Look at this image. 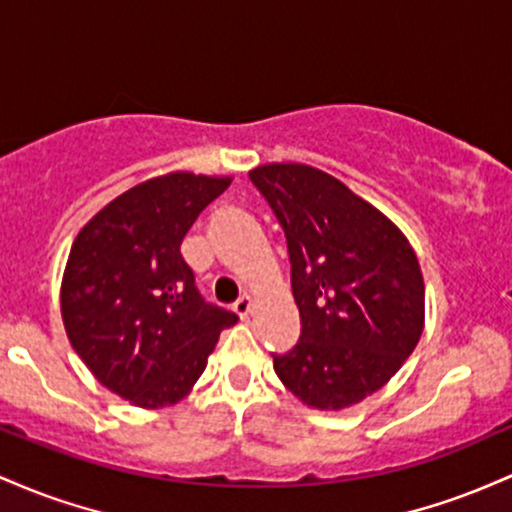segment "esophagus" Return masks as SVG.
<instances>
[{"label": "esophagus", "mask_w": 512, "mask_h": 512, "mask_svg": "<svg viewBox=\"0 0 512 512\" xmlns=\"http://www.w3.org/2000/svg\"><path fill=\"white\" fill-rule=\"evenodd\" d=\"M251 309H254V302H251V297H249V295H241L239 300L234 302V312H237L241 319H249Z\"/></svg>", "instance_id": "34e87169"}]
</instances>
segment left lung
Wrapping results in <instances>:
<instances>
[{
  "instance_id": "8db88e82",
  "label": "left lung",
  "mask_w": 512,
  "mask_h": 512,
  "mask_svg": "<svg viewBox=\"0 0 512 512\" xmlns=\"http://www.w3.org/2000/svg\"><path fill=\"white\" fill-rule=\"evenodd\" d=\"M249 179L283 225L302 324L297 346L273 355L275 375L309 409L360 404L392 380L423 333L416 251L384 212L326 171L273 162Z\"/></svg>"
}]
</instances>
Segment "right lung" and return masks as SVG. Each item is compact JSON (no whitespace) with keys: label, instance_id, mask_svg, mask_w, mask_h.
Returning a JSON list of instances; mask_svg holds the SVG:
<instances>
[{"label":"right lung","instance_id":"add662e5","mask_svg":"<svg viewBox=\"0 0 512 512\" xmlns=\"http://www.w3.org/2000/svg\"><path fill=\"white\" fill-rule=\"evenodd\" d=\"M232 176L171 171L132 186L74 239L60 287L67 338L91 375L140 409L193 389L237 314L208 304L181 241Z\"/></svg>","mask_w":512,"mask_h":512}]
</instances>
